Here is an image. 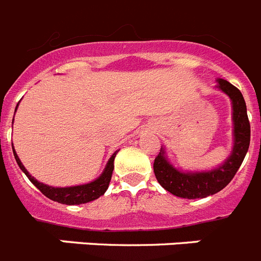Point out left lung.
<instances>
[{"instance_id":"obj_1","label":"left lung","mask_w":261,"mask_h":261,"mask_svg":"<svg viewBox=\"0 0 261 261\" xmlns=\"http://www.w3.org/2000/svg\"><path fill=\"white\" fill-rule=\"evenodd\" d=\"M215 88L225 93L231 101L232 148L225 162L210 171H181L169 162L165 149L162 147L153 163V172L159 184L176 197L194 199L218 193L232 180L250 147V121L242 93L223 79L217 80Z\"/></svg>"}]
</instances>
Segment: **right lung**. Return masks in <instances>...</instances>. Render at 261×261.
I'll use <instances>...</instances> for the list:
<instances>
[{
	"label": "right lung",
	"instance_id": "add662e5",
	"mask_svg": "<svg viewBox=\"0 0 261 261\" xmlns=\"http://www.w3.org/2000/svg\"><path fill=\"white\" fill-rule=\"evenodd\" d=\"M18 108V105H17ZM15 108V110H17ZM14 121V119H13ZM14 152V158L17 160V164L19 165L21 171L26 174L29 180L35 185L38 189L42 192L46 197H48L52 201H56L59 203H65V205H81V203H87L90 201H94L98 197L102 196L108 190L109 184H110V180H112L113 169H114V159L115 155L118 153V151H115L112 155V158L109 159L108 163H106V167L103 169V172L99 174L96 180L90 181L88 184H81V185H74V187H65V188H58V187H49L47 184H43L39 181L34 178L29 171L24 168V165L22 164V162L18 158L17 152L13 149Z\"/></svg>",
	"mask_w": 261,
	"mask_h": 261
}]
</instances>
